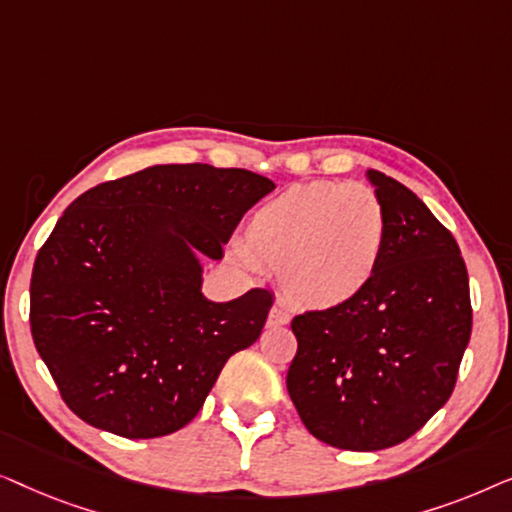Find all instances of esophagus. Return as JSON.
Instances as JSON below:
<instances>
[{
	"mask_svg": "<svg viewBox=\"0 0 512 512\" xmlns=\"http://www.w3.org/2000/svg\"><path fill=\"white\" fill-rule=\"evenodd\" d=\"M291 321V314L282 310V307H272L270 314H268V326L270 328H279V326H286Z\"/></svg>",
	"mask_w": 512,
	"mask_h": 512,
	"instance_id": "1",
	"label": "esophagus"
}]
</instances>
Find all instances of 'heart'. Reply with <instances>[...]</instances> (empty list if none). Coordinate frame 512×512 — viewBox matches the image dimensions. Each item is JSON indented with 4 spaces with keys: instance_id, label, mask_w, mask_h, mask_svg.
Returning <instances> with one entry per match:
<instances>
[{
    "instance_id": "1",
    "label": "heart",
    "mask_w": 512,
    "mask_h": 512,
    "mask_svg": "<svg viewBox=\"0 0 512 512\" xmlns=\"http://www.w3.org/2000/svg\"><path fill=\"white\" fill-rule=\"evenodd\" d=\"M387 249V214L368 186L305 181L251 214L235 256L244 265L279 270L293 305L331 310L373 284Z\"/></svg>"
}]
</instances>
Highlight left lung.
Masks as SVG:
<instances>
[{
  "label": "left lung",
  "mask_w": 512,
  "mask_h": 512,
  "mask_svg": "<svg viewBox=\"0 0 512 512\" xmlns=\"http://www.w3.org/2000/svg\"><path fill=\"white\" fill-rule=\"evenodd\" d=\"M366 177L387 214L380 270L347 305L298 314L286 389L307 431L354 452L394 447L452 396L471 340V293L459 244L387 174Z\"/></svg>",
  "instance_id": "8db88e82"
}]
</instances>
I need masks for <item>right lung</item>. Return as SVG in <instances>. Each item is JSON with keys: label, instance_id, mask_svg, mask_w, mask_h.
<instances>
[{"label": "right lung", "instance_id": "obj_1", "mask_svg": "<svg viewBox=\"0 0 512 512\" xmlns=\"http://www.w3.org/2000/svg\"><path fill=\"white\" fill-rule=\"evenodd\" d=\"M272 188L235 167L153 165L65 209L34 261L30 326L76 417L123 438H158L198 415L275 300L265 289L205 298L200 258L221 261L237 223Z\"/></svg>", "mask_w": 512, "mask_h": 512}]
</instances>
